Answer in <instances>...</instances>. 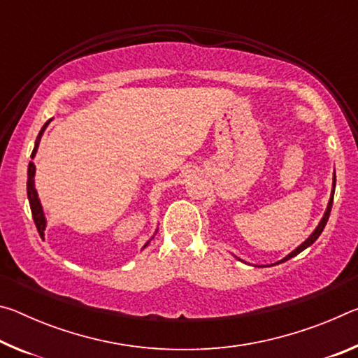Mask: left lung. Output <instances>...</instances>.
<instances>
[{"label": "left lung", "mask_w": 358, "mask_h": 358, "mask_svg": "<svg viewBox=\"0 0 358 358\" xmlns=\"http://www.w3.org/2000/svg\"><path fill=\"white\" fill-rule=\"evenodd\" d=\"M335 185H336V177L335 175H333V189H331V197H330V202H329V207H327V211H325V215H324V217L322 220H320V222H319V226L316 227V230H314V232L310 235V238H308L306 241H303V243L296 248L295 251H292L289 254V256H286L284 257L282 260H280V262L278 264H281V262H286V260H289L290 257H294V256H296V254L299 252H301L303 250H306L308 246L310 245H313L314 241H316L317 238H319V235L322 234V230H324V227H325V224H327V221H329V216H330V211H331V205H333V194H335Z\"/></svg>", "instance_id": "8db88e82"}]
</instances>
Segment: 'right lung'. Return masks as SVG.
Masks as SVG:
<instances>
[{
    "label": "right lung",
    "instance_id": "right-lung-1",
    "mask_svg": "<svg viewBox=\"0 0 358 358\" xmlns=\"http://www.w3.org/2000/svg\"><path fill=\"white\" fill-rule=\"evenodd\" d=\"M48 123H50V120H48L47 123L42 126L39 136H38V138H36V145H34L31 157H34L36 151H38L41 136H42V132H44V129L47 128ZM34 172H36V167H34L33 162H29V166H28V181H27L28 201H29V207H31V215H33V220H34V224H36V229H38V232L42 237V235H44V230H45V217H44V211H42L41 202L38 199V192H36V187H34Z\"/></svg>",
    "mask_w": 358,
    "mask_h": 358
}]
</instances>
